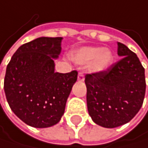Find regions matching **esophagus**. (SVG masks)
I'll list each match as a JSON object with an SVG mask.
<instances>
[{
    "label": "esophagus",
    "instance_id": "34e87169",
    "mask_svg": "<svg viewBox=\"0 0 148 148\" xmlns=\"http://www.w3.org/2000/svg\"><path fill=\"white\" fill-rule=\"evenodd\" d=\"M77 80H78V81H81V82L85 80L84 75H83L82 73H79V74H78V76H77Z\"/></svg>",
    "mask_w": 148,
    "mask_h": 148
}]
</instances>
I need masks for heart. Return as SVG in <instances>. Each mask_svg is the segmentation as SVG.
I'll return each instance as SVG.
<instances>
[{"label":"heart","instance_id":"1","mask_svg":"<svg viewBox=\"0 0 148 148\" xmlns=\"http://www.w3.org/2000/svg\"><path fill=\"white\" fill-rule=\"evenodd\" d=\"M72 59L78 64H89L92 72L106 71L114 60V55L109 49L102 47H83L72 56Z\"/></svg>","mask_w":148,"mask_h":148}]
</instances>
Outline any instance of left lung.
<instances>
[{
    "mask_svg": "<svg viewBox=\"0 0 148 148\" xmlns=\"http://www.w3.org/2000/svg\"><path fill=\"white\" fill-rule=\"evenodd\" d=\"M122 58L104 71L86 74L87 109L92 121L105 128L130 122L141 108L146 93L145 69L137 55L117 42Z\"/></svg>",
    "mask_w": 148,
    "mask_h": 148,
    "instance_id": "obj_1",
    "label": "left lung"
}]
</instances>
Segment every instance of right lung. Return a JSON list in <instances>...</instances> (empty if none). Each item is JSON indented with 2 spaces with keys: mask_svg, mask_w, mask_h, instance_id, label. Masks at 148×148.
<instances>
[{
  "mask_svg": "<svg viewBox=\"0 0 148 148\" xmlns=\"http://www.w3.org/2000/svg\"><path fill=\"white\" fill-rule=\"evenodd\" d=\"M62 38L40 37L22 45L6 69L4 92L15 115L35 128H47L62 118L77 71L55 72Z\"/></svg>",
  "mask_w": 148,
  "mask_h": 148,
  "instance_id": "1",
  "label": "right lung"
}]
</instances>
